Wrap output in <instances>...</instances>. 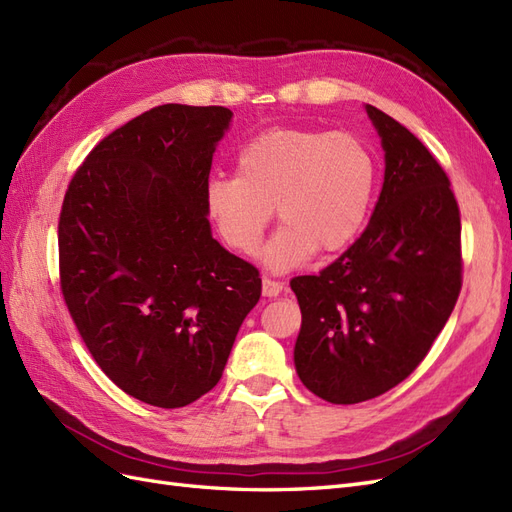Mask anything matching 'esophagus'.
I'll use <instances>...</instances> for the list:
<instances>
[{
    "label": "esophagus",
    "instance_id": "34e87169",
    "mask_svg": "<svg viewBox=\"0 0 512 512\" xmlns=\"http://www.w3.org/2000/svg\"><path fill=\"white\" fill-rule=\"evenodd\" d=\"M282 290H284L282 282L271 280V277H262V294H265V297H277Z\"/></svg>",
    "mask_w": 512,
    "mask_h": 512
}]
</instances>
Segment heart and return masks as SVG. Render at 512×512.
Instances as JSON below:
<instances>
[{"mask_svg":"<svg viewBox=\"0 0 512 512\" xmlns=\"http://www.w3.org/2000/svg\"><path fill=\"white\" fill-rule=\"evenodd\" d=\"M378 164L350 132L269 130L247 143L237 175H213L205 211L232 252L252 256L273 218L284 220L265 250L273 271L333 254L359 235L376 192Z\"/></svg>","mask_w":512,"mask_h":512,"instance_id":"heart-1","label":"heart"}]
</instances>
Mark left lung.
<instances>
[{
    "instance_id": "1",
    "label": "left lung",
    "mask_w": 512,
    "mask_h": 512,
    "mask_svg": "<svg viewBox=\"0 0 512 512\" xmlns=\"http://www.w3.org/2000/svg\"><path fill=\"white\" fill-rule=\"evenodd\" d=\"M384 183L363 235L318 275L292 277L301 307L294 367L331 404H361L427 356L461 290V218L444 168L399 121L367 104Z\"/></svg>"
}]
</instances>
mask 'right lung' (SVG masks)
Returning <instances> with one entry per match:
<instances>
[{"label": "right lung", "mask_w": 512, "mask_h": 512, "mask_svg": "<svg viewBox=\"0 0 512 512\" xmlns=\"http://www.w3.org/2000/svg\"><path fill=\"white\" fill-rule=\"evenodd\" d=\"M232 113L162 104L89 151L59 213V282L123 393L183 408L220 382L258 269L211 237L205 185Z\"/></svg>", "instance_id": "add662e5"}]
</instances>
